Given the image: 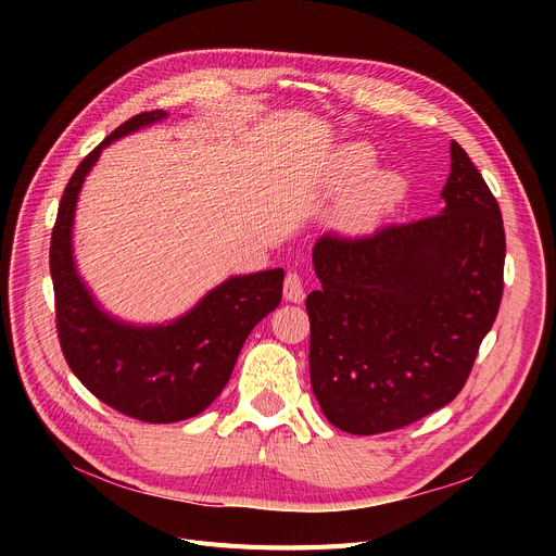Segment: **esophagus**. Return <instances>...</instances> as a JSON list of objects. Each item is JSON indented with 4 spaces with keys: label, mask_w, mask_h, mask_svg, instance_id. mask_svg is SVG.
<instances>
[{
    "label": "esophagus",
    "mask_w": 556,
    "mask_h": 556,
    "mask_svg": "<svg viewBox=\"0 0 556 556\" xmlns=\"http://www.w3.org/2000/svg\"><path fill=\"white\" fill-rule=\"evenodd\" d=\"M283 298L288 302H302L304 300V281L298 273H288L283 281Z\"/></svg>",
    "instance_id": "esophagus-1"
}]
</instances>
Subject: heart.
Wrapping results in <instances>:
<instances>
[{
  "label": "heart",
  "mask_w": 556,
  "mask_h": 556,
  "mask_svg": "<svg viewBox=\"0 0 556 556\" xmlns=\"http://www.w3.org/2000/svg\"><path fill=\"white\" fill-rule=\"evenodd\" d=\"M367 162L369 153L356 149L354 164L361 168ZM401 193L403 180L396 173H376L344 198L338 210V225L346 231H367L394 207Z\"/></svg>",
  "instance_id": "obj_1"
}]
</instances>
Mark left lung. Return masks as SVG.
I'll return each mask as SVG.
<instances>
[{
    "instance_id": "1",
    "label": "left lung",
    "mask_w": 556,
    "mask_h": 556,
    "mask_svg": "<svg viewBox=\"0 0 556 556\" xmlns=\"http://www.w3.org/2000/svg\"><path fill=\"white\" fill-rule=\"evenodd\" d=\"M442 214L313 248L308 369L325 417L352 434L410 426L464 388L503 300L498 200L457 141Z\"/></svg>"
}]
</instances>
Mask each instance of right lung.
I'll list each match as a JSON object with an SVG mask.
<instances>
[{
	"instance_id": "1",
	"label": "right lung",
	"mask_w": 556,
	"mask_h": 556,
	"mask_svg": "<svg viewBox=\"0 0 556 556\" xmlns=\"http://www.w3.org/2000/svg\"><path fill=\"white\" fill-rule=\"evenodd\" d=\"M164 116V110L135 114L85 155L58 204L49 248L55 331L70 369L99 401L146 424H175L212 405L245 338L279 306L283 290L281 268L231 277L189 315L155 329L119 325L97 308L72 258L78 191L103 146Z\"/></svg>"
}]
</instances>
